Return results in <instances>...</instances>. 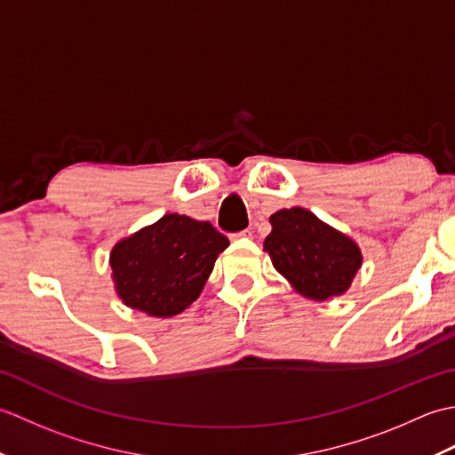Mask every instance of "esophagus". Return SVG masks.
Here are the masks:
<instances>
[{
	"mask_svg": "<svg viewBox=\"0 0 455 455\" xmlns=\"http://www.w3.org/2000/svg\"><path fill=\"white\" fill-rule=\"evenodd\" d=\"M233 238H235V240H236V238H252V230L246 228V230H243V233L233 235Z\"/></svg>",
	"mask_w": 455,
	"mask_h": 455,
	"instance_id": "34e87169",
	"label": "esophagus"
}]
</instances>
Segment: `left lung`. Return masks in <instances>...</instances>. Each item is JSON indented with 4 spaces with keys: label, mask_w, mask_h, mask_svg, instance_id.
<instances>
[{
    "label": "left lung",
    "mask_w": 455,
    "mask_h": 455,
    "mask_svg": "<svg viewBox=\"0 0 455 455\" xmlns=\"http://www.w3.org/2000/svg\"><path fill=\"white\" fill-rule=\"evenodd\" d=\"M269 225L264 250L299 295L332 301L350 289L363 262L355 240L303 207L279 209Z\"/></svg>",
    "instance_id": "8db88e82"
}]
</instances>
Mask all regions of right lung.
<instances>
[{
	"mask_svg": "<svg viewBox=\"0 0 455 455\" xmlns=\"http://www.w3.org/2000/svg\"><path fill=\"white\" fill-rule=\"evenodd\" d=\"M227 246L228 238L211 222L168 212L113 246L115 293L148 316L180 315L201 295Z\"/></svg>",
	"mask_w": 455,
	"mask_h": 455,
	"instance_id": "add662e5",
	"label": "right lung"
}]
</instances>
